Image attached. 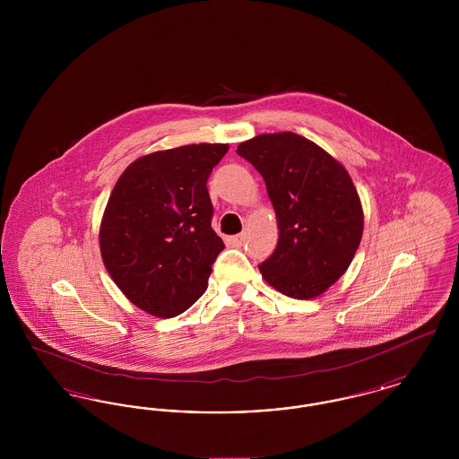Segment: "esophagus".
<instances>
[{
    "mask_svg": "<svg viewBox=\"0 0 459 459\" xmlns=\"http://www.w3.org/2000/svg\"><path fill=\"white\" fill-rule=\"evenodd\" d=\"M244 242V234H238V236H230L227 238V244L232 246V247H240Z\"/></svg>",
    "mask_w": 459,
    "mask_h": 459,
    "instance_id": "esophagus-1",
    "label": "esophagus"
}]
</instances>
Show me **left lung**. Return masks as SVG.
I'll return each mask as SVG.
<instances>
[{"label":"left lung","mask_w":459,"mask_h":459,"mask_svg":"<svg viewBox=\"0 0 459 459\" xmlns=\"http://www.w3.org/2000/svg\"><path fill=\"white\" fill-rule=\"evenodd\" d=\"M266 184L279 242L258 266L289 298L313 299L335 284L358 251L363 208L348 170L294 132L260 134L238 146Z\"/></svg>","instance_id":"8db88e82"}]
</instances>
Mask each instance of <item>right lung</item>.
Segmentation results:
<instances>
[{
  "mask_svg": "<svg viewBox=\"0 0 459 459\" xmlns=\"http://www.w3.org/2000/svg\"><path fill=\"white\" fill-rule=\"evenodd\" d=\"M229 144H187L144 154L118 177L101 225L109 277L132 305L172 318L208 287L223 240L206 189Z\"/></svg>",
  "mask_w": 459,
  "mask_h": 459,
  "instance_id": "right-lung-1",
  "label": "right lung"
}]
</instances>
